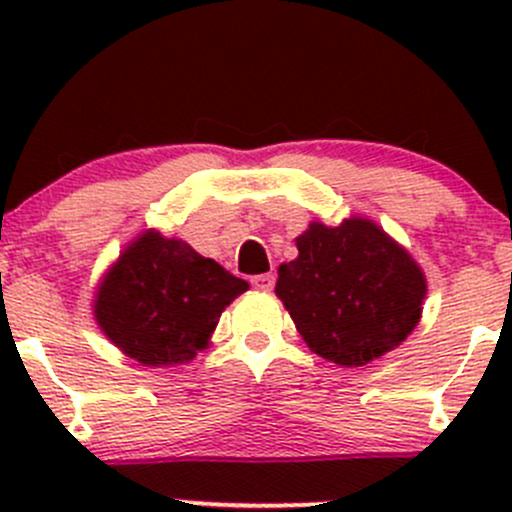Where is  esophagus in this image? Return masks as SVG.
<instances>
[{
	"mask_svg": "<svg viewBox=\"0 0 512 512\" xmlns=\"http://www.w3.org/2000/svg\"><path fill=\"white\" fill-rule=\"evenodd\" d=\"M250 282H252V287L260 289V292H270V289L275 287V275H270V272H267V275L252 277Z\"/></svg>",
	"mask_w": 512,
	"mask_h": 512,
	"instance_id": "obj_1",
	"label": "esophagus"
}]
</instances>
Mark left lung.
I'll return each instance as SVG.
<instances>
[{
  "label": "left lung",
  "mask_w": 512,
  "mask_h": 512,
  "mask_svg": "<svg viewBox=\"0 0 512 512\" xmlns=\"http://www.w3.org/2000/svg\"><path fill=\"white\" fill-rule=\"evenodd\" d=\"M297 250V260L277 270L275 292L314 354L364 366L414 332L426 277L379 225L366 218L312 223Z\"/></svg>",
  "instance_id": "8db88e82"
}]
</instances>
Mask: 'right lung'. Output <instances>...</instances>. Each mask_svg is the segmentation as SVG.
I'll return each mask as SVG.
<instances>
[{"label": "right lung", "mask_w": 512, "mask_h": 512, "mask_svg": "<svg viewBox=\"0 0 512 512\" xmlns=\"http://www.w3.org/2000/svg\"><path fill=\"white\" fill-rule=\"evenodd\" d=\"M247 287L188 242L146 230L103 275L94 317L143 366L183 364L208 347L223 309Z\"/></svg>", "instance_id": "add662e5"}]
</instances>
